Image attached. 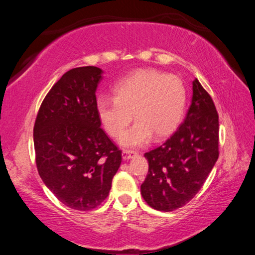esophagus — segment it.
<instances>
[{
	"label": "esophagus",
	"instance_id": "34e87169",
	"mask_svg": "<svg viewBox=\"0 0 255 255\" xmlns=\"http://www.w3.org/2000/svg\"><path fill=\"white\" fill-rule=\"evenodd\" d=\"M122 155L124 159H130L132 156H135L136 152H131V150H123Z\"/></svg>",
	"mask_w": 255,
	"mask_h": 255
}]
</instances>
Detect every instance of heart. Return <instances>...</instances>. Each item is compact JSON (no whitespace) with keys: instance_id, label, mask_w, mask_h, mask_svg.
Wrapping results in <instances>:
<instances>
[{"instance_id":"heart-1","label":"heart","mask_w":255,"mask_h":255,"mask_svg":"<svg viewBox=\"0 0 255 255\" xmlns=\"http://www.w3.org/2000/svg\"><path fill=\"white\" fill-rule=\"evenodd\" d=\"M187 92L179 77L147 70L138 71L116 84L114 98H99L97 112L110 136L119 137L134 114L137 122L119 138L123 147L147 144L153 135L162 138L183 118Z\"/></svg>"}]
</instances>
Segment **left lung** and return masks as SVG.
<instances>
[{"mask_svg": "<svg viewBox=\"0 0 255 255\" xmlns=\"http://www.w3.org/2000/svg\"><path fill=\"white\" fill-rule=\"evenodd\" d=\"M219 123L213 99L197 79L183 123L163 145L148 153V173L140 185L152 208L172 211L192 199L218 159Z\"/></svg>", "mask_w": 255, "mask_h": 255, "instance_id": "obj_1", "label": "left lung"}]
</instances>
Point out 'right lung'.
I'll list each match as a JSON object with an SVG mask.
<instances>
[{"instance_id":"add662e5","label":"right lung","mask_w":255,"mask_h":255,"mask_svg":"<svg viewBox=\"0 0 255 255\" xmlns=\"http://www.w3.org/2000/svg\"><path fill=\"white\" fill-rule=\"evenodd\" d=\"M102 77L96 66L66 72L42 101L33 128L41 180L60 202L81 211L106 199L122 164V152L98 117L96 92Z\"/></svg>"}]
</instances>
